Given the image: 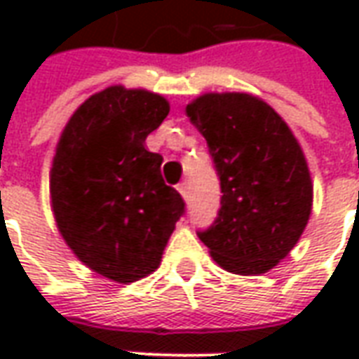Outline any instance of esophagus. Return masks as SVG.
Wrapping results in <instances>:
<instances>
[{"instance_id":"obj_1","label":"esophagus","mask_w":359,"mask_h":359,"mask_svg":"<svg viewBox=\"0 0 359 359\" xmlns=\"http://www.w3.org/2000/svg\"><path fill=\"white\" fill-rule=\"evenodd\" d=\"M179 192L184 200H188V196H190V182H187V180H184V182H180Z\"/></svg>"}]
</instances>
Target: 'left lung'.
Instances as JSON below:
<instances>
[{"label":"left lung","instance_id":"left-lung-1","mask_svg":"<svg viewBox=\"0 0 359 359\" xmlns=\"http://www.w3.org/2000/svg\"><path fill=\"white\" fill-rule=\"evenodd\" d=\"M221 180V210L198 233L215 264L262 275L300 241L313 203L308 161L283 117L244 92H210L187 105Z\"/></svg>","mask_w":359,"mask_h":359}]
</instances>
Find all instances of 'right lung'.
<instances>
[{"label":"right lung","mask_w":359,"mask_h":359,"mask_svg":"<svg viewBox=\"0 0 359 359\" xmlns=\"http://www.w3.org/2000/svg\"><path fill=\"white\" fill-rule=\"evenodd\" d=\"M163 95L109 86L90 95L59 136L50 171L51 211L67 246L121 285L159 267L184 202L161 177L146 138L169 115Z\"/></svg>","instance_id":"obj_1"}]
</instances>
